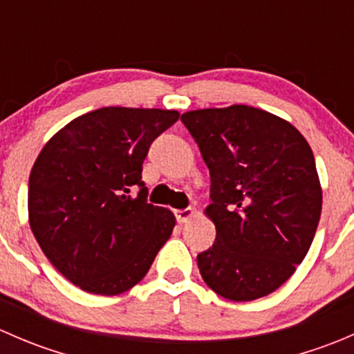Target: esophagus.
Listing matches in <instances>:
<instances>
[{"label": "esophagus", "instance_id": "34e87169", "mask_svg": "<svg viewBox=\"0 0 354 354\" xmlns=\"http://www.w3.org/2000/svg\"><path fill=\"white\" fill-rule=\"evenodd\" d=\"M174 216H176L178 223L185 224V223H188V221H190L192 217H194V209H190V207H188V209L174 210Z\"/></svg>", "mask_w": 354, "mask_h": 354}]
</instances>
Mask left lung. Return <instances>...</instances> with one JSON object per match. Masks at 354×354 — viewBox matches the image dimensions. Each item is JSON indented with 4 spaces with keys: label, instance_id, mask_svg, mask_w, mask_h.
Instances as JSON below:
<instances>
[{
    "label": "left lung",
    "instance_id": "1",
    "mask_svg": "<svg viewBox=\"0 0 354 354\" xmlns=\"http://www.w3.org/2000/svg\"><path fill=\"white\" fill-rule=\"evenodd\" d=\"M181 121L210 173L216 241L197 255L202 279L233 301L270 295L303 262L322 212L308 142L283 118L243 104L188 111Z\"/></svg>",
    "mask_w": 354,
    "mask_h": 354
}]
</instances>
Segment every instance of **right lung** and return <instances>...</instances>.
<instances>
[{"mask_svg":"<svg viewBox=\"0 0 354 354\" xmlns=\"http://www.w3.org/2000/svg\"><path fill=\"white\" fill-rule=\"evenodd\" d=\"M178 118L167 109H95L70 121L37 156L28 223L49 262L75 286L121 295L144 279L169 240L176 219L147 202L142 164Z\"/></svg>","mask_w":354,"mask_h":354,"instance_id":"1","label":"right lung"}]
</instances>
